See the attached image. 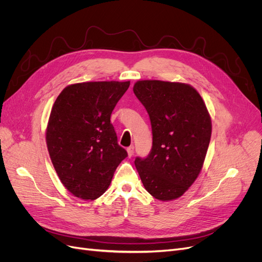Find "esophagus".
<instances>
[{
  "mask_svg": "<svg viewBox=\"0 0 262 262\" xmlns=\"http://www.w3.org/2000/svg\"><path fill=\"white\" fill-rule=\"evenodd\" d=\"M134 149H135V147H134V146H130V147H128V148H127V154H128V157H129V158H132V157H133V154H134Z\"/></svg>",
  "mask_w": 262,
  "mask_h": 262,
  "instance_id": "34e87169",
  "label": "esophagus"
}]
</instances>
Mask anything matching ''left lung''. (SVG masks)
<instances>
[{
    "label": "left lung",
    "instance_id": "left-lung-1",
    "mask_svg": "<svg viewBox=\"0 0 262 262\" xmlns=\"http://www.w3.org/2000/svg\"><path fill=\"white\" fill-rule=\"evenodd\" d=\"M133 91L149 114L153 135L149 156L135 160L140 179L156 199H178L200 175L209 146L205 102L185 83L144 80Z\"/></svg>",
    "mask_w": 262,
    "mask_h": 262
}]
</instances>
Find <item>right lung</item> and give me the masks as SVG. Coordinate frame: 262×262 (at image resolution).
Listing matches in <instances>:
<instances>
[{"instance_id":"obj_1","label":"right lung","mask_w":262,"mask_h":262,"mask_svg":"<svg viewBox=\"0 0 262 262\" xmlns=\"http://www.w3.org/2000/svg\"><path fill=\"white\" fill-rule=\"evenodd\" d=\"M130 82H84L57 97L46 128L54 168L66 189L82 200H96L110 186L127 152L119 146L111 113Z\"/></svg>"}]
</instances>
